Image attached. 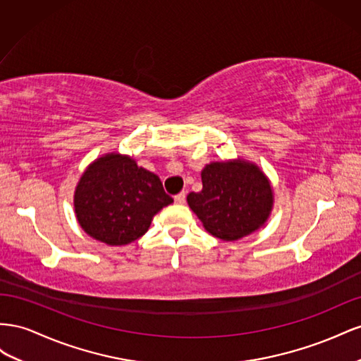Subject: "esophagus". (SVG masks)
Returning <instances> with one entry per match:
<instances>
[{
	"label": "esophagus",
	"instance_id": "34e87169",
	"mask_svg": "<svg viewBox=\"0 0 361 361\" xmlns=\"http://www.w3.org/2000/svg\"><path fill=\"white\" fill-rule=\"evenodd\" d=\"M173 201L177 202V204H184V201H186V193L181 192V193H178V195H175Z\"/></svg>",
	"mask_w": 361,
	"mask_h": 361
}]
</instances>
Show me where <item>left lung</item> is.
Here are the masks:
<instances>
[{
	"label": "left lung",
	"mask_w": 361,
	"mask_h": 361,
	"mask_svg": "<svg viewBox=\"0 0 361 361\" xmlns=\"http://www.w3.org/2000/svg\"><path fill=\"white\" fill-rule=\"evenodd\" d=\"M202 190L188 204L204 228L222 240L245 238L264 225L272 210L271 183L257 164L242 159L213 161L201 172Z\"/></svg>",
	"instance_id": "1"
}]
</instances>
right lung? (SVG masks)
<instances>
[{"mask_svg":"<svg viewBox=\"0 0 361 361\" xmlns=\"http://www.w3.org/2000/svg\"><path fill=\"white\" fill-rule=\"evenodd\" d=\"M173 200L156 173L128 156L106 154L81 175L75 188L77 221L90 238L111 246L142 238L154 214Z\"/></svg>","mask_w":361,"mask_h":361,"instance_id":"obj_1","label":"right lung"}]
</instances>
